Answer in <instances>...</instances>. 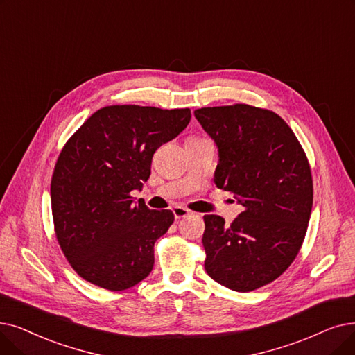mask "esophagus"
I'll use <instances>...</instances> for the list:
<instances>
[{"mask_svg":"<svg viewBox=\"0 0 355 355\" xmlns=\"http://www.w3.org/2000/svg\"><path fill=\"white\" fill-rule=\"evenodd\" d=\"M173 213L175 216V219H182V218H187V216L191 213V210H189L186 207H181V206H175L173 209Z\"/></svg>","mask_w":355,"mask_h":355,"instance_id":"1","label":"esophagus"}]
</instances>
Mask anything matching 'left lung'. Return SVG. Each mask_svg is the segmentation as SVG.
Here are the masks:
<instances>
[{"mask_svg": "<svg viewBox=\"0 0 355 355\" xmlns=\"http://www.w3.org/2000/svg\"><path fill=\"white\" fill-rule=\"evenodd\" d=\"M194 116L219 149L214 184L243 206L230 225L203 218L205 268L230 290L252 291L279 279L302 248L313 205L311 165L274 112L234 104Z\"/></svg>", "mask_w": 355, "mask_h": 355, "instance_id": "8db88e82", "label": "left lung"}]
</instances>
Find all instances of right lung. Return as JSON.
Here are the masks:
<instances>
[{"mask_svg":"<svg viewBox=\"0 0 355 355\" xmlns=\"http://www.w3.org/2000/svg\"><path fill=\"white\" fill-rule=\"evenodd\" d=\"M190 109L107 105L88 117L56 161L51 202L55 234L84 280L121 291L153 267V245L174 222L132 197L150 175L155 150L187 128Z\"/></svg>","mask_w":355,"mask_h":355,"instance_id":"add662e5","label":"right lung"}]
</instances>
